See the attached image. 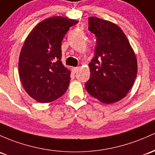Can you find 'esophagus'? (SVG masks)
Wrapping results in <instances>:
<instances>
[{
    "label": "esophagus",
    "mask_w": 155,
    "mask_h": 155,
    "mask_svg": "<svg viewBox=\"0 0 155 155\" xmlns=\"http://www.w3.org/2000/svg\"><path fill=\"white\" fill-rule=\"evenodd\" d=\"M78 69H79L78 67H72L71 68V70H72L73 73H76L78 71Z\"/></svg>",
    "instance_id": "1"
}]
</instances>
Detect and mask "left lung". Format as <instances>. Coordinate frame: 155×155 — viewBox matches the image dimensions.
<instances>
[{
    "mask_svg": "<svg viewBox=\"0 0 155 155\" xmlns=\"http://www.w3.org/2000/svg\"><path fill=\"white\" fill-rule=\"evenodd\" d=\"M89 29L97 38L95 55L89 64L90 78L86 91L103 104L124 98L137 74L135 53L122 29L114 23L97 17L89 18Z\"/></svg>",
    "mask_w": 155,
    "mask_h": 155,
    "instance_id": "8db88e82",
    "label": "left lung"
}]
</instances>
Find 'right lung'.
<instances>
[{"mask_svg":"<svg viewBox=\"0 0 155 155\" xmlns=\"http://www.w3.org/2000/svg\"><path fill=\"white\" fill-rule=\"evenodd\" d=\"M74 19L54 16L36 25L24 41L18 61L21 84L39 103L61 97L70 82V70L61 61V43Z\"/></svg>","mask_w":155,"mask_h":155,"instance_id":"obj_1","label":"right lung"}]
</instances>
